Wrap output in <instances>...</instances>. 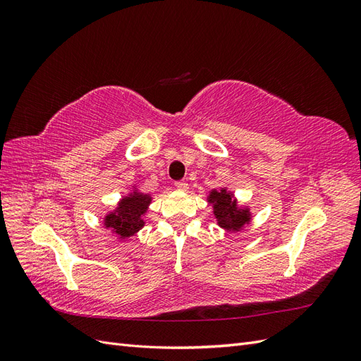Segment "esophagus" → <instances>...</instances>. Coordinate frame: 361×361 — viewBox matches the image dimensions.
Here are the masks:
<instances>
[{"label": "esophagus", "mask_w": 361, "mask_h": 361, "mask_svg": "<svg viewBox=\"0 0 361 361\" xmlns=\"http://www.w3.org/2000/svg\"><path fill=\"white\" fill-rule=\"evenodd\" d=\"M174 187H176L180 191H187L188 190V183L185 182V180H178V182H174Z\"/></svg>", "instance_id": "34e87169"}]
</instances>
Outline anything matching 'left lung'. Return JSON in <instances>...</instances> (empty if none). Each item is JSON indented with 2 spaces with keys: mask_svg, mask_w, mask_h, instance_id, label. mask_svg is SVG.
Returning a JSON list of instances; mask_svg holds the SVG:
<instances>
[{
  "mask_svg": "<svg viewBox=\"0 0 361 361\" xmlns=\"http://www.w3.org/2000/svg\"><path fill=\"white\" fill-rule=\"evenodd\" d=\"M209 203L214 204V214L218 224L227 228V231H241L244 224L250 221L248 209H238L236 202L232 199V194L226 190L212 191L209 195Z\"/></svg>",
  "mask_w": 361,
  "mask_h": 361,
  "instance_id": "left-lung-1",
  "label": "left lung"
}]
</instances>
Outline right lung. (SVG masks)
I'll list each match as a JSON object with an SVG mask.
<instances>
[{
	"label": "right lung",
	"instance_id": "right-lung-1",
	"mask_svg": "<svg viewBox=\"0 0 361 361\" xmlns=\"http://www.w3.org/2000/svg\"><path fill=\"white\" fill-rule=\"evenodd\" d=\"M150 203V195L134 191L122 199L118 207L105 216V227H111L120 238H129L145 226L143 216Z\"/></svg>",
	"mask_w": 361,
	"mask_h": 361
}]
</instances>
